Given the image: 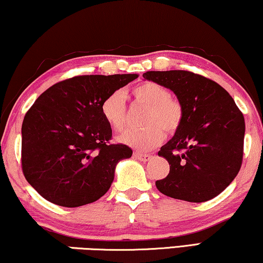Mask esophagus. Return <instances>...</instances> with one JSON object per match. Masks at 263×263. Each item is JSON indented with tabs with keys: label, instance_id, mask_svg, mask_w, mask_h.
<instances>
[{
	"label": "esophagus",
	"instance_id": "esophagus-1",
	"mask_svg": "<svg viewBox=\"0 0 263 263\" xmlns=\"http://www.w3.org/2000/svg\"><path fill=\"white\" fill-rule=\"evenodd\" d=\"M134 156L136 157V159H139L140 161H143V162H145V161H149L152 159L151 154H142V153H140V152H136Z\"/></svg>",
	"mask_w": 263,
	"mask_h": 263
}]
</instances>
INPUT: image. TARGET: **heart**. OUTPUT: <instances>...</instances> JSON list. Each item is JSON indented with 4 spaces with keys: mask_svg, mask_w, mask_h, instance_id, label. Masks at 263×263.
<instances>
[{
    "mask_svg": "<svg viewBox=\"0 0 263 263\" xmlns=\"http://www.w3.org/2000/svg\"><path fill=\"white\" fill-rule=\"evenodd\" d=\"M137 102L148 108L144 112L142 129H132L123 133L119 140L124 144L141 151H151L164 140V130L174 134L183 121V107L180 101L172 98L171 91L162 84L147 81L136 86L132 91ZM101 115L108 126L121 132L127 123L126 96L116 90L108 94L100 106Z\"/></svg>",
    "mask_w": 263,
    "mask_h": 263,
    "instance_id": "heart-1",
    "label": "heart"
}]
</instances>
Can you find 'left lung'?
I'll return each instance as SVG.
<instances>
[{
  "label": "left lung",
  "mask_w": 263,
  "mask_h": 263,
  "mask_svg": "<svg viewBox=\"0 0 263 263\" xmlns=\"http://www.w3.org/2000/svg\"><path fill=\"white\" fill-rule=\"evenodd\" d=\"M143 78L171 89L183 107L182 124L159 152L171 171L156 188L188 202L214 199L241 168L243 114L227 90L202 75L168 70L147 71Z\"/></svg>",
  "instance_id": "8db88e82"
}]
</instances>
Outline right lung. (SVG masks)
Wrapping results in <instances>:
<instances>
[{"instance_id": "1", "label": "right lung", "mask_w": 263, "mask_h": 263, "mask_svg": "<svg viewBox=\"0 0 263 263\" xmlns=\"http://www.w3.org/2000/svg\"><path fill=\"white\" fill-rule=\"evenodd\" d=\"M137 74L83 75L42 92L22 123V171L36 192L51 203L74 208L108 192L121 160L133 151L111 144V128L100 106L108 94Z\"/></svg>"}]
</instances>
